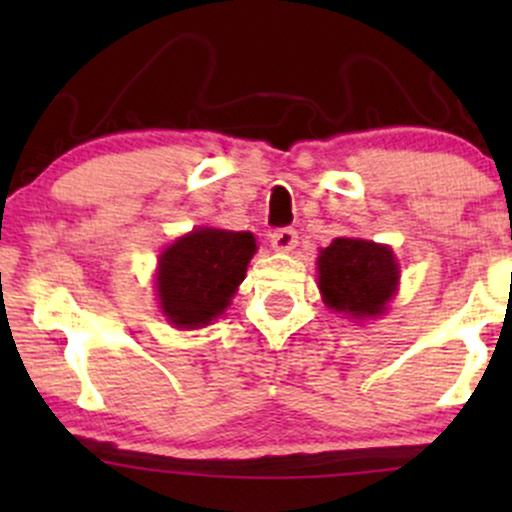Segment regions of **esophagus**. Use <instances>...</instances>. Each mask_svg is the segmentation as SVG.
Wrapping results in <instances>:
<instances>
[{"label": "esophagus", "instance_id": "esophagus-1", "mask_svg": "<svg viewBox=\"0 0 512 512\" xmlns=\"http://www.w3.org/2000/svg\"><path fill=\"white\" fill-rule=\"evenodd\" d=\"M298 245V233L296 228L284 226V228H276L272 233V248L279 252H291Z\"/></svg>", "mask_w": 512, "mask_h": 512}]
</instances>
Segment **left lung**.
<instances>
[{
	"label": "left lung",
	"instance_id": "obj_1",
	"mask_svg": "<svg viewBox=\"0 0 512 512\" xmlns=\"http://www.w3.org/2000/svg\"><path fill=\"white\" fill-rule=\"evenodd\" d=\"M317 272L325 303L354 317L383 313L399 281L392 250L358 238L332 240L317 257Z\"/></svg>",
	"mask_w": 512,
	"mask_h": 512
}]
</instances>
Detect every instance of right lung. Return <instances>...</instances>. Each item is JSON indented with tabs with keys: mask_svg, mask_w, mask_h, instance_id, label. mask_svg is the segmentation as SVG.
Here are the masks:
<instances>
[{
	"mask_svg": "<svg viewBox=\"0 0 512 512\" xmlns=\"http://www.w3.org/2000/svg\"><path fill=\"white\" fill-rule=\"evenodd\" d=\"M257 245L252 233L199 228L175 240L158 260V296L173 325L204 327L226 310L245 279Z\"/></svg>",
	"mask_w": 512,
	"mask_h": 512,
	"instance_id": "obj_1",
	"label": "right lung"
}]
</instances>
